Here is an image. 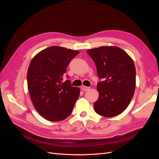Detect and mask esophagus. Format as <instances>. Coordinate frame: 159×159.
<instances>
[{"label":"esophagus","instance_id":"obj_1","mask_svg":"<svg viewBox=\"0 0 159 159\" xmlns=\"http://www.w3.org/2000/svg\"><path fill=\"white\" fill-rule=\"evenodd\" d=\"M81 89H82V91H88V90L90 89V88H89V87H86V86H82V87H81Z\"/></svg>","mask_w":159,"mask_h":159}]
</instances>
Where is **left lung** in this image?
<instances>
[{"mask_svg": "<svg viewBox=\"0 0 159 159\" xmlns=\"http://www.w3.org/2000/svg\"><path fill=\"white\" fill-rule=\"evenodd\" d=\"M95 62L97 75L104 81L97 84L99 93L94 103L95 112L112 117L126 109L135 93L136 70L131 57L117 46H101L88 49Z\"/></svg>", "mask_w": 159, "mask_h": 159, "instance_id": "1", "label": "left lung"}]
</instances>
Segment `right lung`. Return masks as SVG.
Instances as JSON below:
<instances>
[{
	"label": "right lung",
	"mask_w": 159,
	"mask_h": 159,
	"mask_svg": "<svg viewBox=\"0 0 159 159\" xmlns=\"http://www.w3.org/2000/svg\"><path fill=\"white\" fill-rule=\"evenodd\" d=\"M79 51L51 46L38 53L27 72L28 88L37 112L49 121L64 120L71 113L80 94V89L62 82L66 68Z\"/></svg>",
	"instance_id": "1"
}]
</instances>
